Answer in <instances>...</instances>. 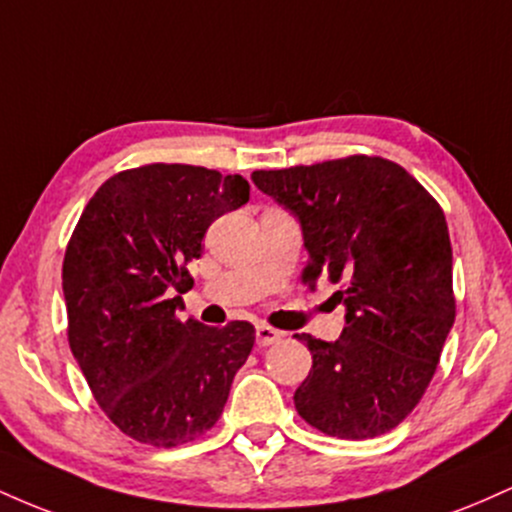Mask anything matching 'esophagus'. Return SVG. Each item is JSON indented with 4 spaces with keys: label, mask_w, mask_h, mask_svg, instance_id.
I'll return each mask as SVG.
<instances>
[{
    "label": "esophagus",
    "mask_w": 512,
    "mask_h": 512,
    "mask_svg": "<svg viewBox=\"0 0 512 512\" xmlns=\"http://www.w3.org/2000/svg\"><path fill=\"white\" fill-rule=\"evenodd\" d=\"M255 337H257V346H272L281 339V332L274 330V327H269V325H257Z\"/></svg>",
    "instance_id": "1"
}]
</instances>
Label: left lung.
Listing matches in <instances>:
<instances>
[{
  "label": "left lung",
  "mask_w": 512,
  "mask_h": 512,
  "mask_svg": "<svg viewBox=\"0 0 512 512\" xmlns=\"http://www.w3.org/2000/svg\"><path fill=\"white\" fill-rule=\"evenodd\" d=\"M252 182L301 221L305 284H342V337L296 334L313 354L296 411L332 438L383 436L424 397L455 322L443 209L380 156L255 170Z\"/></svg>",
  "instance_id": "left-lung-1"
}]
</instances>
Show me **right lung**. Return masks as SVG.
<instances>
[{
    "instance_id": "obj_1",
    "label": "right lung",
    "mask_w": 512,
    "mask_h": 512,
    "mask_svg": "<svg viewBox=\"0 0 512 512\" xmlns=\"http://www.w3.org/2000/svg\"><path fill=\"white\" fill-rule=\"evenodd\" d=\"M248 199L240 175L151 163L105 180L76 223L62 264L69 346L105 416L139 443L204 436L248 361L250 322L178 317L204 233Z\"/></svg>"
}]
</instances>
